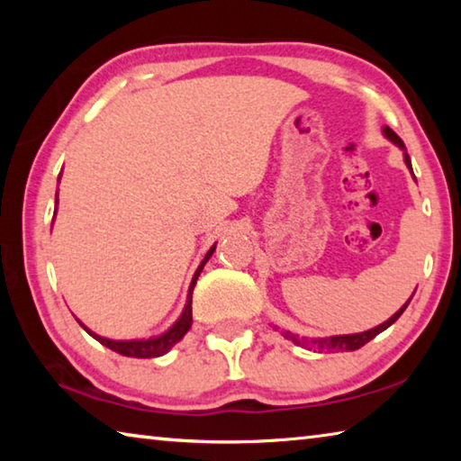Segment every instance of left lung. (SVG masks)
<instances>
[{
    "label": "left lung",
    "mask_w": 461,
    "mask_h": 461,
    "mask_svg": "<svg viewBox=\"0 0 461 461\" xmlns=\"http://www.w3.org/2000/svg\"><path fill=\"white\" fill-rule=\"evenodd\" d=\"M384 136L390 140V142H394L396 146H401L402 150H404V144H402V140L394 134L393 130L390 128H384ZM404 162H407V167L411 168V158H409V154L404 152ZM411 173H412V168H411ZM411 303V299L404 303V305L396 311V313L388 319V321H384L382 325H378V327H374V330H370V331H364V333H352V335H335V338H330V339H317V341H307L305 338H296V335H293V333H285V338L286 339H291L293 343H296V346H311V343H317L319 348L321 349H339V352H354V349H357V348H362V346H366V343H368L370 339H374L376 338L378 333H382L384 330H388L390 325H393L396 319H399L401 315H402V311L407 309V305Z\"/></svg>",
    "instance_id": "1"
}]
</instances>
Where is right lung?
Listing matches in <instances>:
<instances>
[{
	"instance_id": "right-lung-1",
	"label": "right lung",
	"mask_w": 461,
	"mask_h": 461,
	"mask_svg": "<svg viewBox=\"0 0 461 461\" xmlns=\"http://www.w3.org/2000/svg\"><path fill=\"white\" fill-rule=\"evenodd\" d=\"M213 249H215V246H212V249H209V252L205 254V258H203L201 267L197 268V272H194L193 283H191V288H189V299H186V305H185L183 315L178 317V321L173 327H170L167 333L158 335V338L134 339V341H113V339L101 338V335L89 331L87 327H85L81 321L79 323L85 327V331H87L89 335H93V338H95L99 343H104V346L112 349V352H118L122 356H130V357H158L162 354H167L168 349L173 348L176 341H181L183 335L191 330V323H193V307H191V303H193V288H194V283H197V278L201 275L203 267H205V262L212 258Z\"/></svg>"
}]
</instances>
